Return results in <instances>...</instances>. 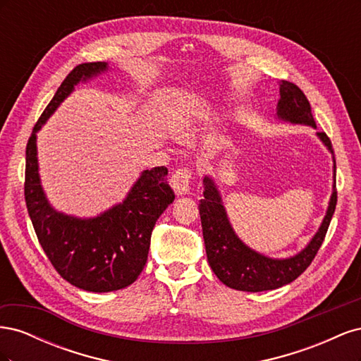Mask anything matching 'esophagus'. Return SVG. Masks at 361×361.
Instances as JSON below:
<instances>
[{
  "label": "esophagus",
  "instance_id": "34e87169",
  "mask_svg": "<svg viewBox=\"0 0 361 361\" xmlns=\"http://www.w3.org/2000/svg\"><path fill=\"white\" fill-rule=\"evenodd\" d=\"M192 179V171L188 167H180L171 174V187L178 195L187 194Z\"/></svg>",
  "mask_w": 361,
  "mask_h": 361
}]
</instances>
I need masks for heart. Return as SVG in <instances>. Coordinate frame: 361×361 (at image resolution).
Masks as SVG:
<instances>
[{
	"instance_id": "b5f03b06",
	"label": "heart",
	"mask_w": 361,
	"mask_h": 361,
	"mask_svg": "<svg viewBox=\"0 0 361 361\" xmlns=\"http://www.w3.org/2000/svg\"><path fill=\"white\" fill-rule=\"evenodd\" d=\"M176 134L180 140L183 141H188L194 137L195 134V123L194 120L191 118H180L179 123H178V128H176Z\"/></svg>"
}]
</instances>
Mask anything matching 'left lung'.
I'll return each mask as SVG.
<instances>
[{"label": "left lung", "instance_id": "obj_1", "mask_svg": "<svg viewBox=\"0 0 361 361\" xmlns=\"http://www.w3.org/2000/svg\"><path fill=\"white\" fill-rule=\"evenodd\" d=\"M277 116L286 122L302 123L316 128V122L312 114V108L307 97L298 85L289 81H281L280 84V101L277 105ZM318 137L324 145L333 152L331 141L325 133H318ZM336 169V166H334ZM204 199L200 200V220L203 228V239L206 247L207 262L226 286L245 290V292H262L272 290L288 285L309 268L318 250L321 248L324 238L329 231L331 216L337 203L336 191V170L334 185L330 199V206L326 215L319 227L318 233L313 236L310 244L301 253L290 259H269L262 256L256 251L250 250L241 239H239L227 220L221 197L218 194L212 179L204 178Z\"/></svg>", "mask_w": 361, "mask_h": 361}]
</instances>
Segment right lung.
Masks as SVG:
<instances>
[{"mask_svg": "<svg viewBox=\"0 0 361 361\" xmlns=\"http://www.w3.org/2000/svg\"><path fill=\"white\" fill-rule=\"evenodd\" d=\"M105 69L104 61L82 63L66 76L32 128L25 150L24 194L39 243L64 280L89 292H110L133 285L147 262L155 223L174 200L167 182L169 170L164 166L145 170L123 203L89 220L57 212L43 194L36 133L73 85Z\"/></svg>", "mask_w": 361, "mask_h": 361, "instance_id": "add662e5", "label": "right lung"}]
</instances>
